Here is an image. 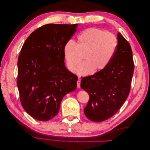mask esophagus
<instances>
[{"label": "esophagus", "mask_w": 150, "mask_h": 150, "mask_svg": "<svg viewBox=\"0 0 150 150\" xmlns=\"http://www.w3.org/2000/svg\"><path fill=\"white\" fill-rule=\"evenodd\" d=\"M77 87H78V88H80V87H81V81L80 80H78V81H77Z\"/></svg>", "instance_id": "34e87169"}]
</instances>
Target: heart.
I'll return each instance as SVG.
<instances>
[{"label": "heart", "instance_id": "heart-1", "mask_svg": "<svg viewBox=\"0 0 150 150\" xmlns=\"http://www.w3.org/2000/svg\"><path fill=\"white\" fill-rule=\"evenodd\" d=\"M117 45L116 36L111 33L96 28L86 29L78 38V43L69 40L65 45L64 55L68 67L75 72L84 55L85 62L78 72L82 76L89 74L93 70L104 69L115 53Z\"/></svg>", "mask_w": 150, "mask_h": 150}]
</instances>
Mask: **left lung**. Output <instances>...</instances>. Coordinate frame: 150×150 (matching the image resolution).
Listing matches in <instances>:
<instances>
[{
  "mask_svg": "<svg viewBox=\"0 0 150 150\" xmlns=\"http://www.w3.org/2000/svg\"><path fill=\"white\" fill-rule=\"evenodd\" d=\"M133 71L132 50L119 33L116 50L108 65L81 80V88L89 96L84 110L89 120L101 122L116 114L129 94Z\"/></svg>",
  "mask_w": 150,
  "mask_h": 150,
  "instance_id": "obj_1",
  "label": "left lung"
}]
</instances>
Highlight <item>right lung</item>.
Instances as JSON below:
<instances>
[{
    "mask_svg": "<svg viewBox=\"0 0 150 150\" xmlns=\"http://www.w3.org/2000/svg\"><path fill=\"white\" fill-rule=\"evenodd\" d=\"M78 25H42L30 34L22 47L17 84L22 107L35 120L52 119L63 97L76 88L78 77L65 66L64 48Z\"/></svg>",
    "mask_w": 150,
    "mask_h": 150,
    "instance_id": "right-lung-1",
    "label": "right lung"
}]
</instances>
